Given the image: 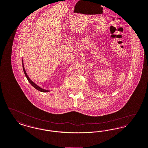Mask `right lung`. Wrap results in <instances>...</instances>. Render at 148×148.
<instances>
[{
  "instance_id": "add662e5",
  "label": "right lung",
  "mask_w": 148,
  "mask_h": 148,
  "mask_svg": "<svg viewBox=\"0 0 148 148\" xmlns=\"http://www.w3.org/2000/svg\"><path fill=\"white\" fill-rule=\"evenodd\" d=\"M22 66H23V71H24V73H25V75H26V77H27V80H28L29 82L31 84V85H32L35 88H36L37 90H38V91H40V92H47L49 91V90H47L43 89V88H41L40 87L38 86L34 82H32V81L31 80V79H29V77L27 75V74L26 73V71H25V67H24V65H23V61H22Z\"/></svg>"
}]
</instances>
